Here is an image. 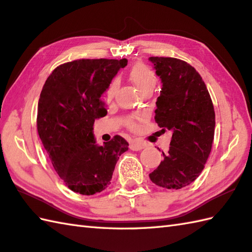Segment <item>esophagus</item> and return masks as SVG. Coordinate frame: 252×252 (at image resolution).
I'll return each mask as SVG.
<instances>
[{
	"label": "esophagus",
	"instance_id": "esophagus-1",
	"mask_svg": "<svg viewBox=\"0 0 252 252\" xmlns=\"http://www.w3.org/2000/svg\"><path fill=\"white\" fill-rule=\"evenodd\" d=\"M145 147L144 143H141V142H137V141H132L130 143V149L132 151H141Z\"/></svg>",
	"mask_w": 252,
	"mask_h": 252
}]
</instances>
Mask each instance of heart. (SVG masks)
I'll return each instance as SVG.
<instances>
[{"mask_svg":"<svg viewBox=\"0 0 252 252\" xmlns=\"http://www.w3.org/2000/svg\"><path fill=\"white\" fill-rule=\"evenodd\" d=\"M129 77L131 82H133V84L139 88V91L141 93H144L147 90H154L157 81L155 73L152 71V68L149 65H146V64L143 62H137L135 64H133L129 71ZM117 88L118 82L116 80L111 81L106 90V97L108 99H112L117 92ZM137 121H139V118L129 117L126 120V125L130 130L134 131L137 129V126H139Z\"/></svg>","mask_w":252,"mask_h":252,"instance_id":"heart-1","label":"heart"}]
</instances>
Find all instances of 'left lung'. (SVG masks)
Segmentation results:
<instances>
[{"mask_svg":"<svg viewBox=\"0 0 252 252\" xmlns=\"http://www.w3.org/2000/svg\"><path fill=\"white\" fill-rule=\"evenodd\" d=\"M161 78L155 121L171 130L168 153L150 174L164 189L178 190L192 184L204 169L214 140L215 112L210 93L198 71L176 58L151 57Z\"/></svg>","mask_w":252,"mask_h":252,"instance_id":"left-lung-1","label":"left lung"}]
</instances>
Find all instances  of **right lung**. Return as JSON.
Instances as JSON below:
<instances>
[{
  "label": "right lung",
  "mask_w": 252,
  "mask_h": 252,
  "mask_svg": "<svg viewBox=\"0 0 252 252\" xmlns=\"http://www.w3.org/2000/svg\"><path fill=\"white\" fill-rule=\"evenodd\" d=\"M126 59H81L57 66L40 93L37 130L54 170L68 189L92 195L107 188L118 159L129 150L122 136L98 146L94 122L105 117L100 99Z\"/></svg>",
  "instance_id": "1"
}]
</instances>
